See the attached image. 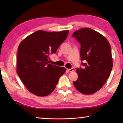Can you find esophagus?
Returning a JSON list of instances; mask_svg holds the SVG:
<instances>
[{
	"mask_svg": "<svg viewBox=\"0 0 123 123\" xmlns=\"http://www.w3.org/2000/svg\"><path fill=\"white\" fill-rule=\"evenodd\" d=\"M68 71L69 72H72L74 71V69H73V68H71V69H68Z\"/></svg>",
	"mask_w": 123,
	"mask_h": 123,
	"instance_id": "34e87169",
	"label": "esophagus"
}]
</instances>
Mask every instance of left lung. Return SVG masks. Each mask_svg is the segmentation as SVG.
Returning a JSON list of instances; mask_svg holds the SVG:
<instances>
[{
    "label": "left lung",
    "instance_id": "8db88e82",
    "mask_svg": "<svg viewBox=\"0 0 123 123\" xmlns=\"http://www.w3.org/2000/svg\"><path fill=\"white\" fill-rule=\"evenodd\" d=\"M72 37L81 44L80 56L83 68H77L78 79L74 86L84 94H92L101 88L111 73L113 60L111 48L103 35L91 28L75 31Z\"/></svg>",
    "mask_w": 123,
    "mask_h": 123
}]
</instances>
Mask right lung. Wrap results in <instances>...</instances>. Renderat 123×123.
Instances as JSON below:
<instances>
[{"instance_id":"obj_1","label":"right lung","mask_w":123,"mask_h":123,"mask_svg":"<svg viewBox=\"0 0 123 123\" xmlns=\"http://www.w3.org/2000/svg\"><path fill=\"white\" fill-rule=\"evenodd\" d=\"M68 30L48 32L38 30L23 40L18 48L17 73L27 89L38 97L49 95L59 78L66 72L62 67L49 64V56L55 53L66 39Z\"/></svg>"}]
</instances>
